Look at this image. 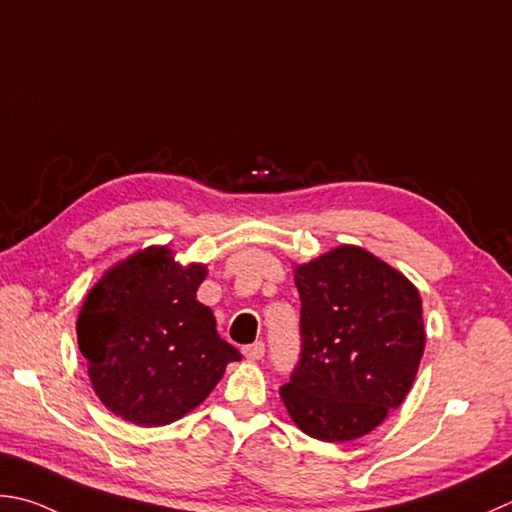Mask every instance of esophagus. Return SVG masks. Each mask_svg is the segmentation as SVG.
Returning <instances> with one entry per match:
<instances>
[{"label":"esophagus","mask_w":512,"mask_h":512,"mask_svg":"<svg viewBox=\"0 0 512 512\" xmlns=\"http://www.w3.org/2000/svg\"><path fill=\"white\" fill-rule=\"evenodd\" d=\"M263 354H265V345L260 341L243 347V356L247 361H260V359H263Z\"/></svg>","instance_id":"obj_1"}]
</instances>
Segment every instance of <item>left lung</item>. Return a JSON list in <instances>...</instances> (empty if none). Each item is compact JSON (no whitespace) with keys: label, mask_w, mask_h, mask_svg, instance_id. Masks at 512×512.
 <instances>
[{"label":"left lung","mask_w":512,"mask_h":512,"mask_svg":"<svg viewBox=\"0 0 512 512\" xmlns=\"http://www.w3.org/2000/svg\"><path fill=\"white\" fill-rule=\"evenodd\" d=\"M294 283L303 350L281 388L289 417L318 441L368 435L417 376L426 347L419 289L359 245L294 265Z\"/></svg>","instance_id":"8db88e82"}]
</instances>
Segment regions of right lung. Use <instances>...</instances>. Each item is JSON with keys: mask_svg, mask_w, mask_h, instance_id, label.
<instances>
[{"mask_svg": "<svg viewBox=\"0 0 512 512\" xmlns=\"http://www.w3.org/2000/svg\"><path fill=\"white\" fill-rule=\"evenodd\" d=\"M205 278V263L182 265L169 245H151L111 265L84 296L77 345L95 394L115 417L169 426L243 359L196 298Z\"/></svg>", "mask_w": 512, "mask_h": 512, "instance_id": "obj_1", "label": "right lung"}]
</instances>
